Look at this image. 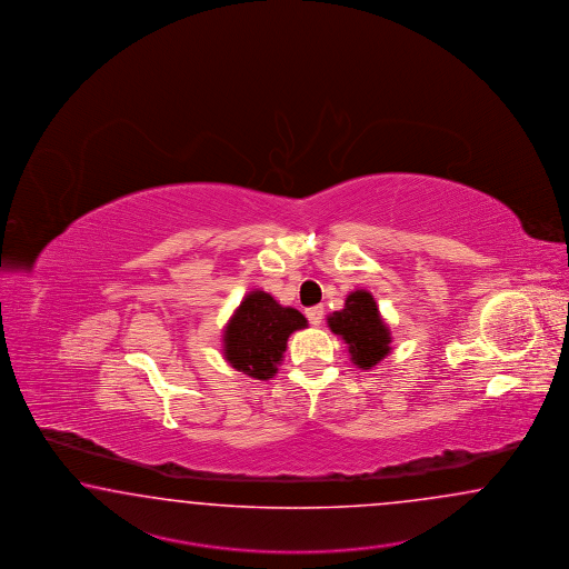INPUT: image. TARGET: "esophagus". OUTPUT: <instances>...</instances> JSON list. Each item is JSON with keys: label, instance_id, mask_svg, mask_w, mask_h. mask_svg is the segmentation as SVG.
Segmentation results:
<instances>
[{"label": "esophagus", "instance_id": "obj_1", "mask_svg": "<svg viewBox=\"0 0 569 569\" xmlns=\"http://www.w3.org/2000/svg\"><path fill=\"white\" fill-rule=\"evenodd\" d=\"M323 307L307 308V317L310 325H321V321H323Z\"/></svg>", "mask_w": 569, "mask_h": 569}]
</instances>
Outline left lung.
<instances>
[{
    "mask_svg": "<svg viewBox=\"0 0 569 569\" xmlns=\"http://www.w3.org/2000/svg\"><path fill=\"white\" fill-rule=\"evenodd\" d=\"M329 329L348 343L350 360L358 369L369 370L391 352V333L381 319L375 298L356 290L346 298V307L327 317Z\"/></svg>",
    "mask_w": 569,
    "mask_h": 569,
    "instance_id": "8db88e82",
    "label": "left lung"
}]
</instances>
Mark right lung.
Returning a JSON list of instances; mask_svg holds the SVG:
<instances>
[{"label":"right lung","mask_w":569,"mask_h":569,"mask_svg":"<svg viewBox=\"0 0 569 569\" xmlns=\"http://www.w3.org/2000/svg\"><path fill=\"white\" fill-rule=\"evenodd\" d=\"M308 321L292 307H281L271 293L254 290L223 329V356L231 367L252 379L267 381L277 372L288 338Z\"/></svg>","instance_id":"1"}]
</instances>
